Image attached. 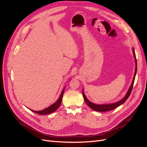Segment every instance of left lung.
Listing matches in <instances>:
<instances>
[{
    "instance_id": "left-lung-1",
    "label": "left lung",
    "mask_w": 147,
    "mask_h": 147,
    "mask_svg": "<svg viewBox=\"0 0 147 147\" xmlns=\"http://www.w3.org/2000/svg\"><path fill=\"white\" fill-rule=\"evenodd\" d=\"M133 50V53H134V56L135 57V61H136V70H135V73H134V77H133V80H132V82L131 84V86L129 88V90L126 93V96L124 97V98L121 100H120L118 102H115V103L113 104H93L92 102H90L89 100L87 97H86V96L84 95V92L83 90L82 92V94H83V98L84 101L86 103V104L90 107V108H91L92 110H94L95 111H97V112H107V111H110V110H113L115 109H116L117 107H118V106L121 105V104H123L124 102H125L127 98L129 97V96H130L131 94V92L132 91V87H133V84H134V80H135V77H136V72H137V60L136 58V54H135V51H134V49L133 48L132 49Z\"/></svg>"
}]
</instances>
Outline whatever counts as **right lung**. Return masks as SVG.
<instances>
[{"mask_svg":"<svg viewBox=\"0 0 147 147\" xmlns=\"http://www.w3.org/2000/svg\"><path fill=\"white\" fill-rule=\"evenodd\" d=\"M64 90H65V88H64L63 91H62L61 94L60 95V97H59V99H57V100L56 102H55L54 104L50 105V107H48V108H46L44 110H42L40 111H34L32 110H30L32 111V112H34L35 113H37V114H39V115H48V114H50V113L54 112L55 111H56L57 109L59 107V106L61 104V101H62V99H63V97Z\"/></svg>","mask_w":147,"mask_h":147,"instance_id":"1","label":"right lung"}]
</instances>
